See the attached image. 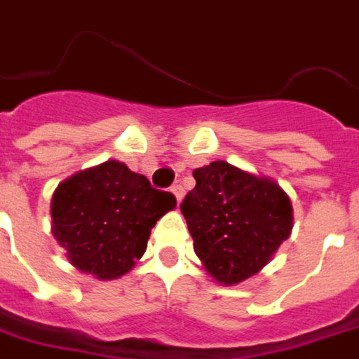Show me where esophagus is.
Here are the masks:
<instances>
[{
  "label": "esophagus",
  "instance_id": "34e87169",
  "mask_svg": "<svg viewBox=\"0 0 359 359\" xmlns=\"http://www.w3.org/2000/svg\"><path fill=\"white\" fill-rule=\"evenodd\" d=\"M170 191H172V195L177 196V201L180 203V198H182V193H184V191H182V184H179V182H177V184H172V187H170Z\"/></svg>",
  "mask_w": 359,
  "mask_h": 359
}]
</instances>
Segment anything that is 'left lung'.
<instances>
[{"label": "left lung", "mask_w": 359, "mask_h": 359, "mask_svg": "<svg viewBox=\"0 0 359 359\" xmlns=\"http://www.w3.org/2000/svg\"><path fill=\"white\" fill-rule=\"evenodd\" d=\"M196 184L180 203L195 253L221 283L249 279L267 265L293 225L289 196L277 182L217 161L193 170Z\"/></svg>", "instance_id": "obj_1"}]
</instances>
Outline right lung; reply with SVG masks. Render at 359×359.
<instances>
[{
	"label": "right lung",
	"mask_w": 359,
	"mask_h": 359,
	"mask_svg": "<svg viewBox=\"0 0 359 359\" xmlns=\"http://www.w3.org/2000/svg\"><path fill=\"white\" fill-rule=\"evenodd\" d=\"M172 193L108 161L64 180L52 196V231L80 271L114 279L147 251L150 229L175 209Z\"/></svg>",
	"instance_id": "1"
}]
</instances>
